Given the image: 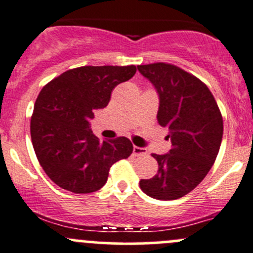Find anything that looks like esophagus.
<instances>
[{
    "label": "esophagus",
    "mask_w": 253,
    "mask_h": 253,
    "mask_svg": "<svg viewBox=\"0 0 253 253\" xmlns=\"http://www.w3.org/2000/svg\"><path fill=\"white\" fill-rule=\"evenodd\" d=\"M147 151L142 147H137L133 146V156H146Z\"/></svg>",
    "instance_id": "34e87169"
}]
</instances>
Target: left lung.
I'll list each match as a JSON object with an SVG mask.
<instances>
[{"instance_id":"left-lung-1","label":"left lung","mask_w":253,"mask_h":253,"mask_svg":"<svg viewBox=\"0 0 253 253\" xmlns=\"http://www.w3.org/2000/svg\"><path fill=\"white\" fill-rule=\"evenodd\" d=\"M159 95L158 124L168 129L171 148L152 154L158 171L141 179L148 197L174 200L197 188L211 169L224 132L221 112L209 87L190 73L168 63L138 65Z\"/></svg>"}]
</instances>
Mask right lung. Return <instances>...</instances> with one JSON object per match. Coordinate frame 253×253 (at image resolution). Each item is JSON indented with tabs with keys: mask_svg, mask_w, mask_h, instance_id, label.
Returning <instances> with one entry per match:
<instances>
[{
	"mask_svg": "<svg viewBox=\"0 0 253 253\" xmlns=\"http://www.w3.org/2000/svg\"><path fill=\"white\" fill-rule=\"evenodd\" d=\"M134 65L80 67L67 70L39 92L31 117L34 152L46 175L61 189L87 194L101 189L110 168L133 151L126 137L102 141L90 129L94 111L131 79Z\"/></svg>",
	"mask_w": 253,
	"mask_h": 253,
	"instance_id": "obj_1",
	"label": "right lung"
}]
</instances>
